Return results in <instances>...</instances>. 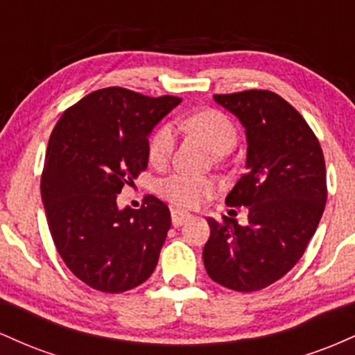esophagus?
<instances>
[{
    "label": "esophagus",
    "mask_w": 355,
    "mask_h": 355,
    "mask_svg": "<svg viewBox=\"0 0 355 355\" xmlns=\"http://www.w3.org/2000/svg\"><path fill=\"white\" fill-rule=\"evenodd\" d=\"M191 215L183 210H172V223L173 227H182L187 220H190Z\"/></svg>",
    "instance_id": "esophagus-1"
}]
</instances>
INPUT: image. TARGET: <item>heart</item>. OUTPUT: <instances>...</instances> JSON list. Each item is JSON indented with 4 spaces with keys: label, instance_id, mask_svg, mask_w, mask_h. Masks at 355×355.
Listing matches in <instances>:
<instances>
[{
    "label": "heart",
    "instance_id": "heart-1",
    "mask_svg": "<svg viewBox=\"0 0 355 355\" xmlns=\"http://www.w3.org/2000/svg\"><path fill=\"white\" fill-rule=\"evenodd\" d=\"M183 128L198 133L209 144L211 152L225 155L237 144V130L229 116L217 110H203L180 120ZM175 144H177V132L172 123H166L157 130L152 141H150L148 155L153 164L162 165L172 157ZM215 182L209 177H198L183 172H175L158 180L157 190L162 198L180 209H195L214 195Z\"/></svg>",
    "mask_w": 355,
    "mask_h": 355
}]
</instances>
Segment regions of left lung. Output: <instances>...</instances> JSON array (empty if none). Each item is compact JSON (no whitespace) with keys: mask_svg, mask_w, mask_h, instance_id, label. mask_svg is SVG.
Listing matches in <instances>:
<instances>
[{"mask_svg":"<svg viewBox=\"0 0 355 355\" xmlns=\"http://www.w3.org/2000/svg\"><path fill=\"white\" fill-rule=\"evenodd\" d=\"M214 100L245 128V173L227 195L248 223L209 217L203 263L214 282L239 292L266 288L287 274L315 234L325 200V162L311 126L282 96L247 89Z\"/></svg>","mask_w":355,"mask_h":355,"instance_id":"8db88e82","label":"left lung"}]
</instances>
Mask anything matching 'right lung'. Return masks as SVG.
Returning a JSON list of instances; mask_svg holds the SVG:
<instances>
[{"label":"right lung","instance_id":"add662e5","mask_svg":"<svg viewBox=\"0 0 355 355\" xmlns=\"http://www.w3.org/2000/svg\"><path fill=\"white\" fill-rule=\"evenodd\" d=\"M110 87L75 103L53 128L42 200L53 242L81 282L108 294L144 284L172 225L164 202L118 209L116 195L148 165L153 126L180 103Z\"/></svg>","mask_w":355,"mask_h":355}]
</instances>
